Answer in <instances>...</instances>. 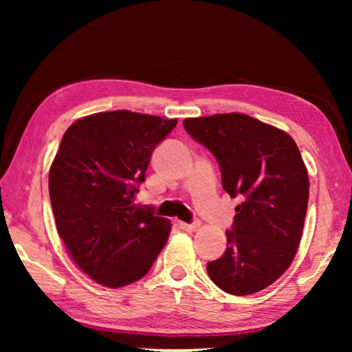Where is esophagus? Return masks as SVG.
<instances>
[{
  "instance_id": "esophagus-1",
  "label": "esophagus",
  "mask_w": 352,
  "mask_h": 352,
  "mask_svg": "<svg viewBox=\"0 0 352 352\" xmlns=\"http://www.w3.org/2000/svg\"><path fill=\"white\" fill-rule=\"evenodd\" d=\"M181 228L192 232V230H197L200 228V221H194V223H181Z\"/></svg>"
}]
</instances>
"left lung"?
<instances>
[{
	"instance_id": "8db88e82",
	"label": "left lung",
	"mask_w": 352,
	"mask_h": 352,
	"mask_svg": "<svg viewBox=\"0 0 352 352\" xmlns=\"http://www.w3.org/2000/svg\"><path fill=\"white\" fill-rule=\"evenodd\" d=\"M187 134L213 153L223 189L239 199L228 248L206 263L230 295H252L277 280L300 245L309 199L307 170L285 131L243 113L186 118Z\"/></svg>"
}]
</instances>
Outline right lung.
<instances>
[{"mask_svg": "<svg viewBox=\"0 0 352 352\" xmlns=\"http://www.w3.org/2000/svg\"><path fill=\"white\" fill-rule=\"evenodd\" d=\"M176 123L113 110L78 120L62 138L50 171L57 232L81 271L100 285L142 278L170 237V221L133 199L153 148Z\"/></svg>", "mask_w": 352, "mask_h": 352, "instance_id": "obj_1", "label": "right lung"}]
</instances>
